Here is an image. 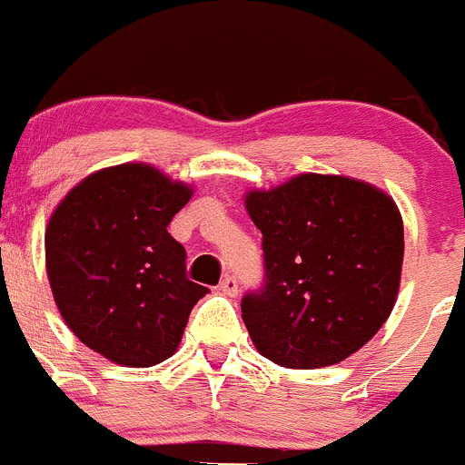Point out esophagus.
<instances>
[{
    "label": "esophagus",
    "instance_id": "obj_1",
    "mask_svg": "<svg viewBox=\"0 0 465 465\" xmlns=\"http://www.w3.org/2000/svg\"><path fill=\"white\" fill-rule=\"evenodd\" d=\"M218 290L223 294H227V297H236V294H238V279H236V276L227 274L223 281H220Z\"/></svg>",
    "mask_w": 465,
    "mask_h": 465
}]
</instances>
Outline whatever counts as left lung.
Returning <instances> with one entry per match:
<instances>
[{
	"label": "left lung",
	"instance_id": "8db88e82",
	"mask_svg": "<svg viewBox=\"0 0 465 465\" xmlns=\"http://www.w3.org/2000/svg\"><path fill=\"white\" fill-rule=\"evenodd\" d=\"M262 233V285L242 297L261 355L288 369L337 364L362 349L396 303L402 220L376 186L351 177H292L247 193Z\"/></svg>",
	"mask_w": 465,
	"mask_h": 465
}]
</instances>
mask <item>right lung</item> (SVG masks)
Instances as JSON below:
<instances>
[{
  "mask_svg": "<svg viewBox=\"0 0 465 465\" xmlns=\"http://www.w3.org/2000/svg\"><path fill=\"white\" fill-rule=\"evenodd\" d=\"M189 186L145 163L85 177L46 227V274L74 335L125 367H153L177 351L209 290L186 276V250L168 233Z\"/></svg>",
  "mask_w": 465,
  "mask_h": 465,
  "instance_id": "add662e5",
  "label": "right lung"
}]
</instances>
